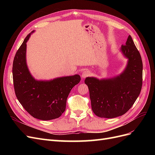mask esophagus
<instances>
[{
	"label": "esophagus",
	"instance_id": "1",
	"mask_svg": "<svg viewBox=\"0 0 155 155\" xmlns=\"http://www.w3.org/2000/svg\"><path fill=\"white\" fill-rule=\"evenodd\" d=\"M89 75H90V72H89V71H88V70H84V71L82 72L81 74V78L83 79L87 78V76H88Z\"/></svg>",
	"mask_w": 155,
	"mask_h": 155
}]
</instances>
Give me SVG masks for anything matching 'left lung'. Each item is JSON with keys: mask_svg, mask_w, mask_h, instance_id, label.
<instances>
[{"mask_svg": "<svg viewBox=\"0 0 155 155\" xmlns=\"http://www.w3.org/2000/svg\"><path fill=\"white\" fill-rule=\"evenodd\" d=\"M120 50L127 59L122 72L109 78H85L92 110L100 118H114L124 115L133 105L141 91L142 61L130 35Z\"/></svg>", "mask_w": 155, "mask_h": 155, "instance_id": "left-lung-1", "label": "left lung"}]
</instances>
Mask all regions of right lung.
<instances>
[{"instance_id": "obj_1", "label": "right lung", "mask_w": 155, "mask_h": 155, "mask_svg": "<svg viewBox=\"0 0 155 155\" xmlns=\"http://www.w3.org/2000/svg\"><path fill=\"white\" fill-rule=\"evenodd\" d=\"M34 31L27 35L14 58L13 85L17 100L31 116L41 120H51L64 112L69 93L81 77L75 74L50 80L35 79L26 63V43Z\"/></svg>"}]
</instances>
